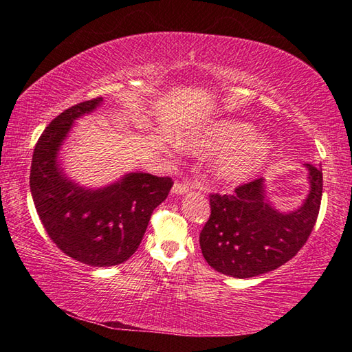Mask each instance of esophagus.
<instances>
[{
	"label": "esophagus",
	"mask_w": 352,
	"mask_h": 352,
	"mask_svg": "<svg viewBox=\"0 0 352 352\" xmlns=\"http://www.w3.org/2000/svg\"><path fill=\"white\" fill-rule=\"evenodd\" d=\"M189 190H190V188L186 183H175L174 186H172V194L174 195H183V194L189 192Z\"/></svg>",
	"instance_id": "1"
}]
</instances>
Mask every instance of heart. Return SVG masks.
I'll list each match as a JSON object with an SVG mask.
<instances>
[{
	"mask_svg": "<svg viewBox=\"0 0 352 352\" xmlns=\"http://www.w3.org/2000/svg\"><path fill=\"white\" fill-rule=\"evenodd\" d=\"M243 121H217L190 133L184 146L192 151H225L214 158L211 174L222 184H241L253 178L269 162L273 146Z\"/></svg>",
	"mask_w": 352,
	"mask_h": 352,
	"instance_id": "1",
	"label": "heart"
}]
</instances>
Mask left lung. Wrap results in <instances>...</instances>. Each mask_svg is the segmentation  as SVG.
I'll return each mask as SVG.
<instances>
[{"label":"left lung","mask_w":352,"mask_h":352,"mask_svg":"<svg viewBox=\"0 0 352 352\" xmlns=\"http://www.w3.org/2000/svg\"><path fill=\"white\" fill-rule=\"evenodd\" d=\"M309 194L295 211H278L265 195L264 178L237 186L233 195H210L211 216L200 233V248L214 270L252 278L290 261L317 222L323 172L305 164Z\"/></svg>","instance_id":"left-lung-1"}]
</instances>
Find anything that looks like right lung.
<instances>
[{"label": "right lung", "mask_w": 352, "mask_h": 352, "mask_svg": "<svg viewBox=\"0 0 352 352\" xmlns=\"http://www.w3.org/2000/svg\"><path fill=\"white\" fill-rule=\"evenodd\" d=\"M104 98L60 113L37 141L31 194L47 236L65 254L91 267L127 261L140 247L155 208L168 197L169 177L130 172L104 188H85L65 174L58 153L76 119L90 115Z\"/></svg>", "instance_id": "1"}]
</instances>
